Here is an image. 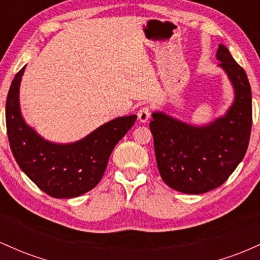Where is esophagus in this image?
<instances>
[{
  "label": "esophagus",
  "instance_id": "34e87169",
  "mask_svg": "<svg viewBox=\"0 0 260 260\" xmlns=\"http://www.w3.org/2000/svg\"><path fill=\"white\" fill-rule=\"evenodd\" d=\"M150 109H149V107H142V109L139 110L138 111V113H137V115H138V120H139V122L140 123H145V122H148L149 121V118H150Z\"/></svg>",
  "mask_w": 260,
  "mask_h": 260
}]
</instances>
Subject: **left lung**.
Masks as SVG:
<instances>
[{
  "instance_id": "left-lung-1",
  "label": "left lung",
  "mask_w": 260,
  "mask_h": 260,
  "mask_svg": "<svg viewBox=\"0 0 260 260\" xmlns=\"http://www.w3.org/2000/svg\"><path fill=\"white\" fill-rule=\"evenodd\" d=\"M216 58L235 91L225 115L198 126L156 111L149 124L161 178L172 189L187 194H202L221 186L248 148L252 128L248 78L222 44Z\"/></svg>"
}]
</instances>
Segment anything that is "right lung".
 I'll use <instances>...</instances> for the list:
<instances>
[{"label": "right lung", "instance_id": "add662e5", "mask_svg": "<svg viewBox=\"0 0 260 260\" xmlns=\"http://www.w3.org/2000/svg\"><path fill=\"white\" fill-rule=\"evenodd\" d=\"M25 67L14 77L6 101V126L14 159L46 194L53 198L84 194L100 182L113 148L132 128L137 116L106 122L78 142H49L26 124L20 112L19 86Z\"/></svg>", "mask_w": 260, "mask_h": 260}]
</instances>
